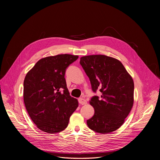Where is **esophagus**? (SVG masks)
Listing matches in <instances>:
<instances>
[{"label":"esophagus","mask_w":160,"mask_h":160,"mask_svg":"<svg viewBox=\"0 0 160 160\" xmlns=\"http://www.w3.org/2000/svg\"><path fill=\"white\" fill-rule=\"evenodd\" d=\"M78 102H79V103H80V104H82V105H84V104H87L86 100L84 99L83 98H80L78 99Z\"/></svg>","instance_id":"34e87169"}]
</instances>
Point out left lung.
<instances>
[{"label": "left lung", "mask_w": 160, "mask_h": 160, "mask_svg": "<svg viewBox=\"0 0 160 160\" xmlns=\"http://www.w3.org/2000/svg\"><path fill=\"white\" fill-rule=\"evenodd\" d=\"M80 63L89 77L94 92L100 89L101 97L95 96L89 103L94 115L87 121L88 127L97 133H108L119 128L133 105L134 83L131 75L116 58L102 54L80 58Z\"/></svg>", "instance_id": "1"}]
</instances>
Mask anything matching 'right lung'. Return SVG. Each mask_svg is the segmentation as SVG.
Segmentation results:
<instances>
[{"label": "right lung", "mask_w": 160, "mask_h": 160, "mask_svg": "<svg viewBox=\"0 0 160 160\" xmlns=\"http://www.w3.org/2000/svg\"><path fill=\"white\" fill-rule=\"evenodd\" d=\"M78 56L58 54L39 60L27 72L24 80L23 99L32 121L41 130L60 132L78 106L70 96L65 79V70ZM64 89L62 93L60 90Z\"/></svg>", "instance_id": "1"}]
</instances>
